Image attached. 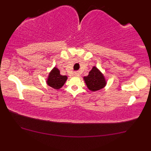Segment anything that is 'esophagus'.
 Listing matches in <instances>:
<instances>
[{"instance_id": "esophagus-1", "label": "esophagus", "mask_w": 151, "mask_h": 151, "mask_svg": "<svg viewBox=\"0 0 151 151\" xmlns=\"http://www.w3.org/2000/svg\"><path fill=\"white\" fill-rule=\"evenodd\" d=\"M74 75H75V76H79V72L75 71V73H74Z\"/></svg>"}]
</instances>
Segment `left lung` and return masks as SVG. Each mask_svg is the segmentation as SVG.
Returning <instances> with one entry per match:
<instances>
[{"mask_svg": "<svg viewBox=\"0 0 151 151\" xmlns=\"http://www.w3.org/2000/svg\"><path fill=\"white\" fill-rule=\"evenodd\" d=\"M84 80L88 88L91 91L100 90L106 84L103 74L95 66L93 67L88 76H84Z\"/></svg>", "mask_w": 151, "mask_h": 151, "instance_id": "8db88e82", "label": "left lung"}]
</instances>
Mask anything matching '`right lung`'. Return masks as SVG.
<instances>
[{"mask_svg": "<svg viewBox=\"0 0 151 151\" xmlns=\"http://www.w3.org/2000/svg\"><path fill=\"white\" fill-rule=\"evenodd\" d=\"M67 80V76L61 75L60 70L54 67L49 73L46 82L50 87L59 89L64 85Z\"/></svg>", "mask_w": 151, "mask_h": 151, "instance_id": "right-lung-1", "label": "right lung"}]
</instances>
